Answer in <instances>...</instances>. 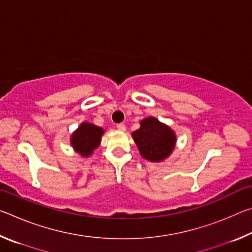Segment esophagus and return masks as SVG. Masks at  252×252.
I'll use <instances>...</instances> for the list:
<instances>
[{
    "instance_id": "34e87169",
    "label": "esophagus",
    "mask_w": 252,
    "mask_h": 252,
    "mask_svg": "<svg viewBox=\"0 0 252 252\" xmlns=\"http://www.w3.org/2000/svg\"><path fill=\"white\" fill-rule=\"evenodd\" d=\"M117 127H118V130H120V131H126V126L123 125V123H119Z\"/></svg>"
}]
</instances>
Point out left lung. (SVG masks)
I'll use <instances>...</instances> for the list:
<instances>
[{
	"mask_svg": "<svg viewBox=\"0 0 252 252\" xmlns=\"http://www.w3.org/2000/svg\"><path fill=\"white\" fill-rule=\"evenodd\" d=\"M132 138L141 157L151 162L164 161L177 143L176 132L155 117L140 121V127L132 132Z\"/></svg>",
	"mask_w": 252,
	"mask_h": 252,
	"instance_id": "1",
	"label": "left lung"
}]
</instances>
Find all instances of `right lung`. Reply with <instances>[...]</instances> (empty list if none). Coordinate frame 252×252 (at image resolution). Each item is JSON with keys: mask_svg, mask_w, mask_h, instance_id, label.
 Here are the masks:
<instances>
[{"mask_svg": "<svg viewBox=\"0 0 252 252\" xmlns=\"http://www.w3.org/2000/svg\"><path fill=\"white\" fill-rule=\"evenodd\" d=\"M104 129L89 122H82L71 134L70 143L81 157H91L93 151L99 148Z\"/></svg>", "mask_w": 252, "mask_h": 252, "instance_id": "add662e5", "label": "right lung"}]
</instances>
